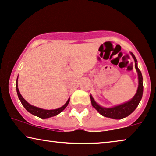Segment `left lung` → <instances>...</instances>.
Instances as JSON below:
<instances>
[{
  "mask_svg": "<svg viewBox=\"0 0 156 156\" xmlns=\"http://www.w3.org/2000/svg\"><path fill=\"white\" fill-rule=\"evenodd\" d=\"M130 54L134 60L135 68H136V70L138 74L139 82L137 91H136V93L135 94L134 96L133 97V98L131 99L128 102L123 103V104L119 105L112 107V108H105V107H102L97 104L94 99L93 97L90 95L92 106L96 109L101 115L105 116V117L117 120L127 117L134 111L135 109L138 106L140 100L142 99V94H143V78H142L141 71L139 70L137 67V60H136L134 54L132 53V52H130Z\"/></svg>",
  "mask_w": 156,
  "mask_h": 156,
  "instance_id": "1",
  "label": "left lung"
}]
</instances>
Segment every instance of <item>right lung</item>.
I'll list each match as a JSON object with an SVG mask.
<instances>
[{"label": "right lung", "instance_id": "1", "mask_svg": "<svg viewBox=\"0 0 156 156\" xmlns=\"http://www.w3.org/2000/svg\"><path fill=\"white\" fill-rule=\"evenodd\" d=\"M18 77H17V79H16V92H17V95L19 99H20V102H21L22 105L24 106V108L27 110L28 112H30L31 114H33V115L37 116V117L41 118V119H48V118H51V117H53V116H55L59 114L60 112H62L66 107L67 106V105L69 104V102H70V98L67 99V101L65 103V105L61 108L55 109V110H45V109H42V108H39L37 107L33 106L32 105L29 104L27 101L24 99L22 96L20 94V91H19L18 89Z\"/></svg>", "mask_w": 156, "mask_h": 156}]
</instances>
